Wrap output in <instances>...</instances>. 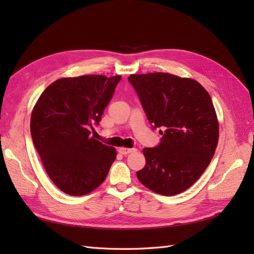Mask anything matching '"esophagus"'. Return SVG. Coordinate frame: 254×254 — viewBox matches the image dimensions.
<instances>
[{
  "label": "esophagus",
  "instance_id": "1",
  "mask_svg": "<svg viewBox=\"0 0 254 254\" xmlns=\"http://www.w3.org/2000/svg\"><path fill=\"white\" fill-rule=\"evenodd\" d=\"M135 151V148H125V147H122V148H119V152L121 153V155H128V153H131Z\"/></svg>",
  "mask_w": 254,
  "mask_h": 254
}]
</instances>
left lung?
<instances>
[{
  "label": "left lung",
  "mask_w": 254,
  "mask_h": 254,
  "mask_svg": "<svg viewBox=\"0 0 254 254\" xmlns=\"http://www.w3.org/2000/svg\"><path fill=\"white\" fill-rule=\"evenodd\" d=\"M135 90L159 145L144 148L146 165L137 179L157 194L173 196L200 178L216 149L218 122L210 94L200 83L167 73L133 74Z\"/></svg>",
  "instance_id": "1"
}]
</instances>
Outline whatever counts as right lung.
<instances>
[{
  "mask_svg": "<svg viewBox=\"0 0 254 254\" xmlns=\"http://www.w3.org/2000/svg\"><path fill=\"white\" fill-rule=\"evenodd\" d=\"M122 76L84 75L54 81L30 118V133L55 186L72 196L101 186L117 158L111 146L91 136Z\"/></svg>",
  "mask_w": 254,
  "mask_h": 254,
  "instance_id": "1",
  "label": "right lung"
}]
</instances>
